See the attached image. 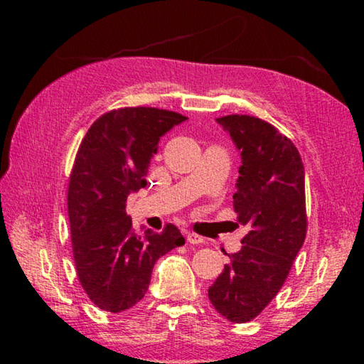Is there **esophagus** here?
Returning <instances> with one entry per match:
<instances>
[{"mask_svg":"<svg viewBox=\"0 0 364 364\" xmlns=\"http://www.w3.org/2000/svg\"><path fill=\"white\" fill-rule=\"evenodd\" d=\"M186 239H188V242L189 244H202L204 242V237L202 236H199V234H196V232H186Z\"/></svg>","mask_w":364,"mask_h":364,"instance_id":"34e87169","label":"esophagus"}]
</instances>
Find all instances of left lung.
<instances>
[{
	"label": "left lung",
	"instance_id": "obj_1",
	"mask_svg": "<svg viewBox=\"0 0 364 364\" xmlns=\"http://www.w3.org/2000/svg\"><path fill=\"white\" fill-rule=\"evenodd\" d=\"M217 122L241 152L232 207L249 232L241 250L226 254L230 263L208 299L231 323H247L276 297L304 245L305 168L297 147L271 123L250 115Z\"/></svg>",
	"mask_w": 364,
	"mask_h": 364
}]
</instances>
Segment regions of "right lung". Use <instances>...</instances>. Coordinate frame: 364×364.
<instances>
[{
    "label": "right lung",
    "instance_id": "obj_1",
    "mask_svg": "<svg viewBox=\"0 0 364 364\" xmlns=\"http://www.w3.org/2000/svg\"><path fill=\"white\" fill-rule=\"evenodd\" d=\"M188 117L156 107H123L101 115L78 147L67 208L80 284L104 311L138 304L160 257L184 244L175 225L136 236L127 197L146 186L159 141Z\"/></svg>",
    "mask_w": 364,
    "mask_h": 364
}]
</instances>
